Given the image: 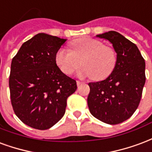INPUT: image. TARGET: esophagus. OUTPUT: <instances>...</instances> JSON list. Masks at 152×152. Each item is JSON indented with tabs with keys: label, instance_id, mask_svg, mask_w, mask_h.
Segmentation results:
<instances>
[{
	"label": "esophagus",
	"instance_id": "esophagus-1",
	"mask_svg": "<svg viewBox=\"0 0 152 152\" xmlns=\"http://www.w3.org/2000/svg\"><path fill=\"white\" fill-rule=\"evenodd\" d=\"M83 83V82H81V81H77V87H79V86H81L82 84Z\"/></svg>",
	"mask_w": 152,
	"mask_h": 152
}]
</instances>
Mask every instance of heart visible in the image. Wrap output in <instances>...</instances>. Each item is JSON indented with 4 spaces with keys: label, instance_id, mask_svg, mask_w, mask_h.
<instances>
[{
    "label": "heart",
    "instance_id": "1",
    "mask_svg": "<svg viewBox=\"0 0 152 152\" xmlns=\"http://www.w3.org/2000/svg\"><path fill=\"white\" fill-rule=\"evenodd\" d=\"M71 51L61 48L55 55L56 65L63 73L70 75L80 65V77H91L95 80H103L113 71L117 63V54L113 48L104 45L92 38H81L70 43Z\"/></svg>",
    "mask_w": 152,
    "mask_h": 152
}]
</instances>
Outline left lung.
Wrapping results in <instances>:
<instances>
[{
	"label": "left lung",
	"mask_w": 152,
	"mask_h": 152,
	"mask_svg": "<svg viewBox=\"0 0 152 152\" xmlns=\"http://www.w3.org/2000/svg\"><path fill=\"white\" fill-rule=\"evenodd\" d=\"M96 37L113 44L117 63L106 79L88 83L87 104L98 120L117 125L129 119L138 107L146 81L145 61L138 47L118 32L111 31Z\"/></svg>",
	"instance_id": "8db88e82"
}]
</instances>
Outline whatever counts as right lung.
<instances>
[{"label": "right lung", "instance_id": "right-lung-1", "mask_svg": "<svg viewBox=\"0 0 152 152\" xmlns=\"http://www.w3.org/2000/svg\"><path fill=\"white\" fill-rule=\"evenodd\" d=\"M66 39L39 33L21 46L11 62L9 86L14 113L26 126L48 129L65 113L76 81L56 65L55 55Z\"/></svg>", "mask_w": 152, "mask_h": 152}]
</instances>
